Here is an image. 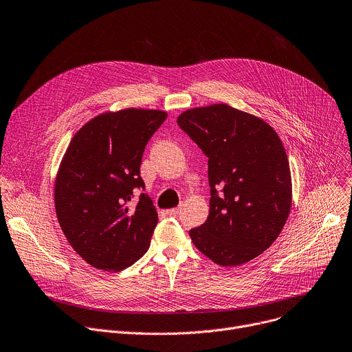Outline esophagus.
<instances>
[{
	"instance_id": "34e87169",
	"label": "esophagus",
	"mask_w": 352,
	"mask_h": 352,
	"mask_svg": "<svg viewBox=\"0 0 352 352\" xmlns=\"http://www.w3.org/2000/svg\"><path fill=\"white\" fill-rule=\"evenodd\" d=\"M179 211H180V210L176 207V208H170V210H168L166 212H168L169 215H177V214H179Z\"/></svg>"
}]
</instances>
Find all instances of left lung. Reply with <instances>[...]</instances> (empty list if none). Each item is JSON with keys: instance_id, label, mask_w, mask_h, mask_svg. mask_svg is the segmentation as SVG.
Masks as SVG:
<instances>
[{"instance_id": "obj_1", "label": "left lung", "mask_w": 352, "mask_h": 352, "mask_svg": "<svg viewBox=\"0 0 352 352\" xmlns=\"http://www.w3.org/2000/svg\"><path fill=\"white\" fill-rule=\"evenodd\" d=\"M177 124L208 157L210 212L190 230L193 244L221 266L252 261L274 244L292 207L279 135L262 118L223 102L186 110Z\"/></svg>"}]
</instances>
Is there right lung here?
<instances>
[{
	"mask_svg": "<svg viewBox=\"0 0 352 352\" xmlns=\"http://www.w3.org/2000/svg\"><path fill=\"white\" fill-rule=\"evenodd\" d=\"M168 114L125 108L102 113L72 138L55 180V208L72 248L89 265L118 272L148 251L157 212L140 176L142 155Z\"/></svg>",
	"mask_w": 352,
	"mask_h": 352,
	"instance_id": "obj_1",
	"label": "right lung"
}]
</instances>
